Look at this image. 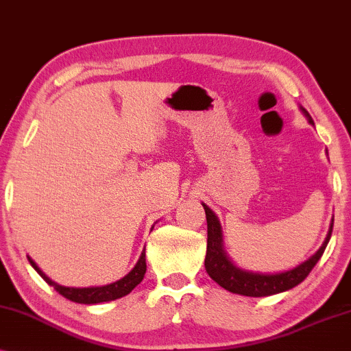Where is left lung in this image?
Here are the masks:
<instances>
[{"label":"left lung","mask_w":351,"mask_h":351,"mask_svg":"<svg viewBox=\"0 0 351 351\" xmlns=\"http://www.w3.org/2000/svg\"><path fill=\"white\" fill-rule=\"evenodd\" d=\"M303 114L313 123V119L310 114L300 107ZM204 205L205 217H207V255H205V269H207L208 276L213 279L218 286H221L226 291L232 293H239V295L247 297H268L274 295V293L286 292L289 289L295 287L305 279L311 269L315 268L317 260L324 254L326 245L332 234L334 219L330 223V230L326 237L324 244L319 247V250L315 255L310 256L302 265L295 266V268L284 271V273H274V274H263V273H252V271L241 269L228 258L226 252L223 250V232L219 221L212 210L207 205Z\"/></svg>","instance_id":"obj_1"}]
</instances>
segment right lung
I'll return each mask as SVG.
<instances>
[{
	"instance_id": "obj_1",
	"label": "right lung",
	"mask_w": 351,
	"mask_h": 351,
	"mask_svg": "<svg viewBox=\"0 0 351 351\" xmlns=\"http://www.w3.org/2000/svg\"><path fill=\"white\" fill-rule=\"evenodd\" d=\"M27 258H29L30 265L34 266L36 273H38L40 276L49 284V286H53L56 289V292H59L60 295L65 297L70 302L83 303V305H95V303L112 302V300H117V298L128 295V293L143 281L144 274H146V249L143 250L138 263L134 265V268L130 271L127 276L121 278V279H119V281H115L112 284H107V286H101V287H64V286H59V284L51 281V279L46 276L43 271L38 268V265H36L35 261L30 258V256H27Z\"/></svg>"
}]
</instances>
